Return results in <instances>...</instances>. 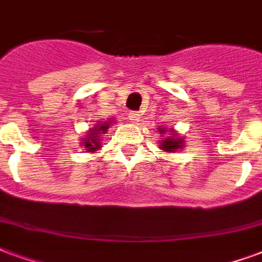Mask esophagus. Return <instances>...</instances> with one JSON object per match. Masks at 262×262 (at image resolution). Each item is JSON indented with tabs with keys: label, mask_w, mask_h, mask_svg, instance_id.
I'll return each instance as SVG.
<instances>
[{
	"label": "esophagus",
	"mask_w": 262,
	"mask_h": 262,
	"mask_svg": "<svg viewBox=\"0 0 262 262\" xmlns=\"http://www.w3.org/2000/svg\"><path fill=\"white\" fill-rule=\"evenodd\" d=\"M128 120H131L133 123H138L139 121V115L137 112H129L128 113Z\"/></svg>",
	"instance_id": "obj_1"
}]
</instances>
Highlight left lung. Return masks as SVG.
<instances>
[{
	"instance_id": "obj_1",
	"label": "left lung",
	"mask_w": 262,
	"mask_h": 262,
	"mask_svg": "<svg viewBox=\"0 0 262 262\" xmlns=\"http://www.w3.org/2000/svg\"><path fill=\"white\" fill-rule=\"evenodd\" d=\"M174 127H159L157 131L160 134L161 137L164 138L160 139L159 142V147L160 150L166 153H174L177 150H182L185 147V138L184 137H180L177 131H174Z\"/></svg>"
}]
</instances>
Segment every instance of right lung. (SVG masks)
Returning <instances> with one entry per match:
<instances>
[{"label":"right lung","instance_id":"add662e5","mask_svg":"<svg viewBox=\"0 0 262 262\" xmlns=\"http://www.w3.org/2000/svg\"><path fill=\"white\" fill-rule=\"evenodd\" d=\"M115 120H106V121H98L94 124L91 128L85 133V137L81 138L82 150L90 153H96L102 147V138L107 131L110 125H113Z\"/></svg>","mask_w":262,"mask_h":262}]
</instances>
